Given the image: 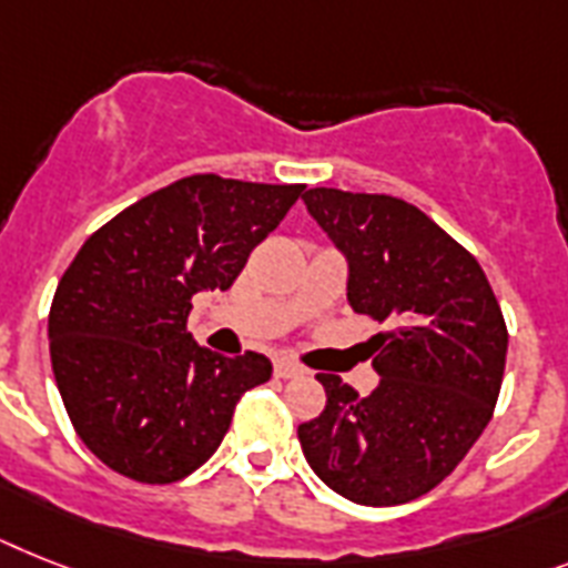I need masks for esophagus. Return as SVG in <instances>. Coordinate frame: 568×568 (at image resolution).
I'll return each instance as SVG.
<instances>
[{
    "label": "esophagus",
    "mask_w": 568,
    "mask_h": 568,
    "mask_svg": "<svg viewBox=\"0 0 568 568\" xmlns=\"http://www.w3.org/2000/svg\"><path fill=\"white\" fill-rule=\"evenodd\" d=\"M275 377H281V379H287V377H298V374H302V365L298 363H293V359H284V357H278L275 359Z\"/></svg>",
    "instance_id": "esophagus-1"
}]
</instances>
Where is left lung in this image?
Listing matches in <instances>:
<instances>
[{"instance_id": "1", "label": "left lung", "mask_w": 568, "mask_h": 568, "mask_svg": "<svg viewBox=\"0 0 568 568\" xmlns=\"http://www.w3.org/2000/svg\"><path fill=\"white\" fill-rule=\"evenodd\" d=\"M348 257V302L386 331L372 339L379 386L336 374L322 415L298 426L304 458L359 505H403L456 470L494 418L508 327L479 261L406 200L311 189L302 196Z\"/></svg>"}]
</instances>
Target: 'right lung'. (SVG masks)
I'll return each instance as SVG.
<instances>
[{"label":"right lung","instance_id":"1","mask_svg":"<svg viewBox=\"0 0 568 568\" xmlns=\"http://www.w3.org/2000/svg\"><path fill=\"white\" fill-rule=\"evenodd\" d=\"M304 185L194 173L89 234L49 311L51 368L74 433L142 485L185 479L229 433L264 354L220 357L189 334L191 298L229 290Z\"/></svg>","mask_w":568,"mask_h":568}]
</instances>
